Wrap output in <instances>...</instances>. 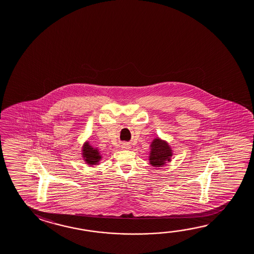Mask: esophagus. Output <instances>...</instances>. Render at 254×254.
I'll list each match as a JSON object with an SVG mask.
<instances>
[{
  "mask_svg": "<svg viewBox=\"0 0 254 254\" xmlns=\"http://www.w3.org/2000/svg\"><path fill=\"white\" fill-rule=\"evenodd\" d=\"M123 148H125V149H129V148H130V146H129L128 144H125Z\"/></svg>",
  "mask_w": 254,
  "mask_h": 254,
  "instance_id": "esophagus-1",
  "label": "esophagus"
}]
</instances>
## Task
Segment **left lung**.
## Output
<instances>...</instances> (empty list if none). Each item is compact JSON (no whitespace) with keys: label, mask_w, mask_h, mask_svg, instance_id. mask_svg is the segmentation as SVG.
I'll return each mask as SVG.
<instances>
[{"label":"left lung","mask_w":254,"mask_h":254,"mask_svg":"<svg viewBox=\"0 0 254 254\" xmlns=\"http://www.w3.org/2000/svg\"><path fill=\"white\" fill-rule=\"evenodd\" d=\"M150 162L153 167H162L167 161H170L172 156L170 147L166 141L155 139L151 143Z\"/></svg>","instance_id":"obj_1"}]
</instances>
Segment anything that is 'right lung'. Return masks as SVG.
Wrapping results in <instances>:
<instances>
[{
	"instance_id": "right-lung-1",
	"label": "right lung",
	"mask_w": 254,
	"mask_h": 254,
	"mask_svg": "<svg viewBox=\"0 0 254 254\" xmlns=\"http://www.w3.org/2000/svg\"><path fill=\"white\" fill-rule=\"evenodd\" d=\"M83 157L85 158L86 162L90 164V165L97 164L101 158L99 152L96 149L91 148V146L88 145L87 143L86 145L84 146Z\"/></svg>"
}]
</instances>
